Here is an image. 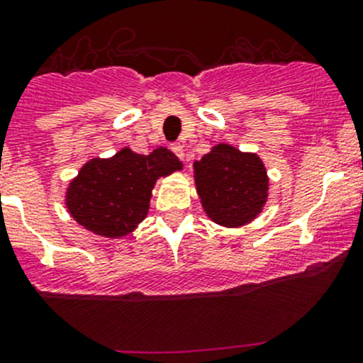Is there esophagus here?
Segmentation results:
<instances>
[{"mask_svg":"<svg viewBox=\"0 0 363 363\" xmlns=\"http://www.w3.org/2000/svg\"><path fill=\"white\" fill-rule=\"evenodd\" d=\"M171 150H173L180 159L185 157V149H183L182 143H173V145H171Z\"/></svg>","mask_w":363,"mask_h":363,"instance_id":"esophagus-1","label":"esophagus"}]
</instances>
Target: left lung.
Masks as SVG:
<instances>
[{"label":"left lung","instance_id":"1","mask_svg":"<svg viewBox=\"0 0 363 363\" xmlns=\"http://www.w3.org/2000/svg\"><path fill=\"white\" fill-rule=\"evenodd\" d=\"M194 180L206 214L221 227H242L267 204L270 183L263 161L228 143H218L194 162Z\"/></svg>","mask_w":363,"mask_h":363}]
</instances>
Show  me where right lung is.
<instances>
[{"instance_id":"right-lung-1","label":"right lung","mask_w":363,"mask_h":363,"mask_svg":"<svg viewBox=\"0 0 363 363\" xmlns=\"http://www.w3.org/2000/svg\"><path fill=\"white\" fill-rule=\"evenodd\" d=\"M182 167L164 147L149 155L124 147L112 157H95L81 167L67 186L65 208L88 232L121 239L147 218L155 182Z\"/></svg>"}]
</instances>
